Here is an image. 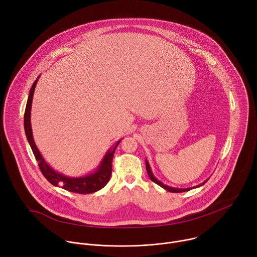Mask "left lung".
<instances>
[{
    "instance_id": "left-lung-1",
    "label": "left lung",
    "mask_w": 257,
    "mask_h": 257,
    "mask_svg": "<svg viewBox=\"0 0 257 257\" xmlns=\"http://www.w3.org/2000/svg\"><path fill=\"white\" fill-rule=\"evenodd\" d=\"M145 166H146V171H148V174H149V176H150V178H151V180L153 181V182H155L156 184H158L159 186H161L162 188H164V189H166L167 191H169V192H175V193H179V192H185V191H189V190H191V189H193V188H196V187H200V186H202L203 184H205V182L207 181H204L203 183H201V184H199L198 186H195V187H191V188H174V187H170V186H168V185H166V184H164V183H162L161 181H159L156 177H155V175L153 174V172H152V169H151V166H150V164H149V162H148V160H145Z\"/></svg>"
}]
</instances>
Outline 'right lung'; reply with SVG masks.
Segmentation results:
<instances>
[{
    "label": "right lung",
    "mask_w": 257,
    "mask_h": 257,
    "mask_svg": "<svg viewBox=\"0 0 257 257\" xmlns=\"http://www.w3.org/2000/svg\"><path fill=\"white\" fill-rule=\"evenodd\" d=\"M40 79V76L36 78V80L33 82L29 94L28 99L25 107V113H24V130L25 134L28 140V143L32 150V153L39 163V167L43 173V175L46 177V179L53 184L54 186L61 187L67 191L70 192H75L80 194H88L93 193L101 188H103L106 183L108 182L109 178L112 175V161L115 154V151L117 146L121 142V139L118 140L111 149H109L101 162L99 163L96 170L90 174H87L82 177H68L65 176L57 171H55L43 158L42 154L40 153L39 149L36 148L33 135H32V129H31V121H30V112H31V104H32V97L34 93V89Z\"/></svg>",
    "instance_id": "add662e5"
}]
</instances>
